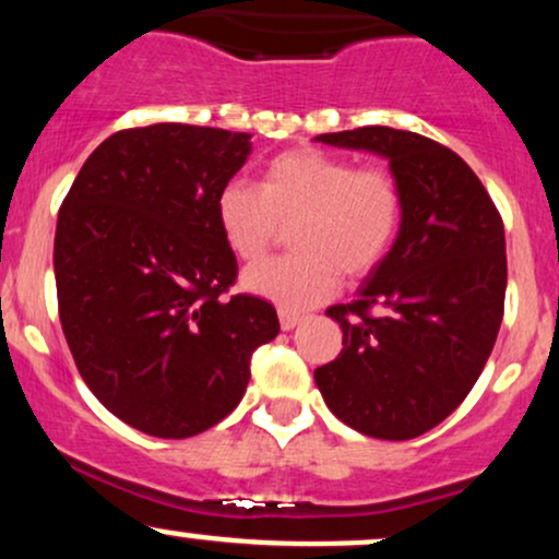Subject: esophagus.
Returning <instances> with one entry per match:
<instances>
[{"label":"esophagus","mask_w":559,"mask_h":559,"mask_svg":"<svg viewBox=\"0 0 559 559\" xmlns=\"http://www.w3.org/2000/svg\"><path fill=\"white\" fill-rule=\"evenodd\" d=\"M278 318H281V329L284 331H294L301 323V316H297V312H288V310H278Z\"/></svg>","instance_id":"1"}]
</instances>
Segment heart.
I'll return each instance as SVG.
<instances>
[{
	"label": "heart",
	"mask_w": 559,
	"mask_h": 559,
	"mask_svg": "<svg viewBox=\"0 0 559 559\" xmlns=\"http://www.w3.org/2000/svg\"><path fill=\"white\" fill-rule=\"evenodd\" d=\"M404 197L383 165H355L320 150H288L262 168L258 189L226 183L215 217L236 258L258 262L281 241L297 252L249 267L241 284L281 310L301 312L360 281L389 258L402 228Z\"/></svg>",
	"instance_id": "heart-1"
}]
</instances>
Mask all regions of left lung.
Wrapping results in <instances>:
<instances>
[{
	"mask_svg": "<svg viewBox=\"0 0 559 559\" xmlns=\"http://www.w3.org/2000/svg\"><path fill=\"white\" fill-rule=\"evenodd\" d=\"M318 141L389 159L402 186V228L349 305L325 310L344 349L316 370L338 420L373 439L431 431L471 394L504 316L507 254L497 204L439 141L389 126Z\"/></svg>",
	"mask_w": 559,
	"mask_h": 559,
	"instance_id": "obj_1",
	"label": "left lung"
}]
</instances>
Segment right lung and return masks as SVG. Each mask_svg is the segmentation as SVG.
Here are the masks:
<instances>
[{
    "instance_id": "1",
    "label": "right lung",
    "mask_w": 559,
    "mask_h": 559,
    "mask_svg": "<svg viewBox=\"0 0 559 559\" xmlns=\"http://www.w3.org/2000/svg\"><path fill=\"white\" fill-rule=\"evenodd\" d=\"M249 139L126 128L88 155L57 215V307L75 368L112 415L157 439H189L234 413L254 349L281 331L271 301L228 297L239 265L215 199Z\"/></svg>"
}]
</instances>
